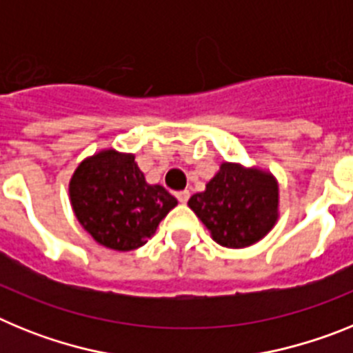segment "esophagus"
Instances as JSON below:
<instances>
[{
    "mask_svg": "<svg viewBox=\"0 0 353 353\" xmlns=\"http://www.w3.org/2000/svg\"><path fill=\"white\" fill-rule=\"evenodd\" d=\"M189 198H191V192H189V191H179V192H176V199H179L180 203H187V201H189Z\"/></svg>",
    "mask_w": 353,
    "mask_h": 353,
    "instance_id": "1",
    "label": "esophagus"
}]
</instances>
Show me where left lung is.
Returning <instances> with one entry per match:
<instances>
[{
  "label": "left lung",
  "instance_id": "1",
  "mask_svg": "<svg viewBox=\"0 0 353 353\" xmlns=\"http://www.w3.org/2000/svg\"><path fill=\"white\" fill-rule=\"evenodd\" d=\"M215 242L248 248L263 239L277 219V183L272 174L224 162L207 191L189 199Z\"/></svg>",
  "mask_w": 353,
  "mask_h": 353
}]
</instances>
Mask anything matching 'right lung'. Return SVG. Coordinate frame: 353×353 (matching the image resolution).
<instances>
[{"mask_svg": "<svg viewBox=\"0 0 353 353\" xmlns=\"http://www.w3.org/2000/svg\"><path fill=\"white\" fill-rule=\"evenodd\" d=\"M70 199L84 230L117 251L141 248L176 207V198L164 187L145 182L134 155L114 150L81 162L70 180Z\"/></svg>", "mask_w": 353, "mask_h": 353, "instance_id": "add662e5", "label": "right lung"}]
</instances>
